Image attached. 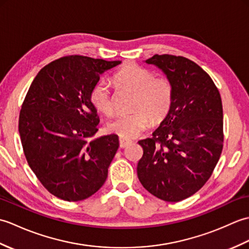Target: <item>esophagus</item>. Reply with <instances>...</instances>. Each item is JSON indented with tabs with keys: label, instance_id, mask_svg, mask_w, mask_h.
Listing matches in <instances>:
<instances>
[{
	"label": "esophagus",
	"instance_id": "1",
	"mask_svg": "<svg viewBox=\"0 0 249 249\" xmlns=\"http://www.w3.org/2000/svg\"><path fill=\"white\" fill-rule=\"evenodd\" d=\"M130 143H131L130 140H126L124 138H120V147H122V149H124V147H126Z\"/></svg>",
	"mask_w": 249,
	"mask_h": 249
}]
</instances>
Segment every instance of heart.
<instances>
[{
	"mask_svg": "<svg viewBox=\"0 0 249 249\" xmlns=\"http://www.w3.org/2000/svg\"><path fill=\"white\" fill-rule=\"evenodd\" d=\"M120 87L135 92L131 112L120 113L111 119L108 129L121 138L131 139L149 127L150 123L158 124L165 120L170 111L173 99V88L167 78L158 77L151 71L137 64H127L113 76ZM93 106L100 112L110 114L113 110L110 86L100 79L89 93Z\"/></svg>",
	"mask_w": 249,
	"mask_h": 249,
	"instance_id": "1",
	"label": "heart"
}]
</instances>
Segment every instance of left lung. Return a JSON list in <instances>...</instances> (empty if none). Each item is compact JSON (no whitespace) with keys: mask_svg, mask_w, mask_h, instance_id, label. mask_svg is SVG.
Here are the masks:
<instances>
[{"mask_svg":"<svg viewBox=\"0 0 249 249\" xmlns=\"http://www.w3.org/2000/svg\"><path fill=\"white\" fill-rule=\"evenodd\" d=\"M145 63L167 76L173 99L152 138L138 142L143 156L137 173L147 192L178 202L197 193L217 165L224 142L223 104L211 77L186 57L155 54Z\"/></svg>","mask_w":249,"mask_h":249,"instance_id":"8db88e82","label":"left lung"}]
</instances>
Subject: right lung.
Wrapping results in <instances>:
<instances>
[{"label": "right lung", "instance_id": "1", "mask_svg": "<svg viewBox=\"0 0 249 249\" xmlns=\"http://www.w3.org/2000/svg\"><path fill=\"white\" fill-rule=\"evenodd\" d=\"M119 64L63 56L41 68L26 93L19 115L24 155L44 187L62 200L91 197L108 177L119 137L89 141L99 123L89 93L102 73Z\"/></svg>", "mask_w": 249, "mask_h": 249}]
</instances>
